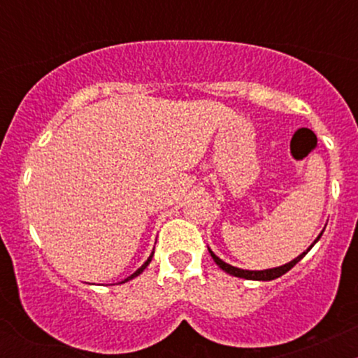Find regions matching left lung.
Segmentation results:
<instances>
[{
  "label": "left lung",
  "instance_id": "1",
  "mask_svg": "<svg viewBox=\"0 0 358 358\" xmlns=\"http://www.w3.org/2000/svg\"><path fill=\"white\" fill-rule=\"evenodd\" d=\"M323 231H324V229H323ZM323 231L320 232V236L316 237L313 244H311L310 248H308V249L305 250V252L299 254V256H298L296 259H293V261L286 262V264L279 266V268H273V269H264V271H248V269H241V268H236V266H231V264H227V262L222 261V259H220V257H217L215 254H213L210 249H208V252H210V256H212L213 261H215V264L219 266V268H220L222 271H225V273H227V274H232V276H236V278L252 279V281H273V279H276V278H279V276H282V274H286L287 271H289L291 268H294V266H296L298 262L301 261V259L306 256L308 250H310L311 248H313V245L316 244V242L320 241V237H322Z\"/></svg>",
  "mask_w": 358,
  "mask_h": 358
}]
</instances>
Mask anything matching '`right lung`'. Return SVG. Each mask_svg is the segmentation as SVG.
Masks as SVG:
<instances>
[{
    "label": "right lung",
    "instance_id": "obj_1",
    "mask_svg": "<svg viewBox=\"0 0 358 358\" xmlns=\"http://www.w3.org/2000/svg\"><path fill=\"white\" fill-rule=\"evenodd\" d=\"M153 254H155V252H151V256H150V257H148V261L145 262V264H143V266H141V268H139L138 271H134V273H133V274H131V276H129V278H126V279H124V281H122V282H126V281H129V279H133V278H136V276H139V274H141V273H143V271H145V269H146V266H148V264H150V262H151V257H153Z\"/></svg>",
    "mask_w": 358,
    "mask_h": 358
}]
</instances>
